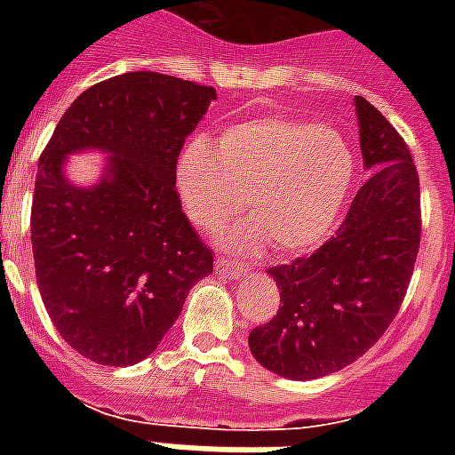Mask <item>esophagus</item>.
<instances>
[{"mask_svg": "<svg viewBox=\"0 0 455 455\" xmlns=\"http://www.w3.org/2000/svg\"><path fill=\"white\" fill-rule=\"evenodd\" d=\"M214 273L221 277H227V280H243V277H246V270L234 266L227 258H217V260H214Z\"/></svg>", "mask_w": 455, "mask_h": 455, "instance_id": "esophagus-1", "label": "esophagus"}]
</instances>
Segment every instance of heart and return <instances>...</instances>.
<instances>
[{
  "mask_svg": "<svg viewBox=\"0 0 455 455\" xmlns=\"http://www.w3.org/2000/svg\"><path fill=\"white\" fill-rule=\"evenodd\" d=\"M353 175L341 133L283 114L234 124L219 146L199 136L178 160L180 197L202 231H219L248 207L251 221L227 243L253 251L267 241L280 256H302L331 236Z\"/></svg>",
  "mask_w": 455,
  "mask_h": 455,
  "instance_id": "1",
  "label": "heart"
}]
</instances>
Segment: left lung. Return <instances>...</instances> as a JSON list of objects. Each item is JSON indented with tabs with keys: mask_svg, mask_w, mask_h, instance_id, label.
Segmentation results:
<instances>
[{
	"mask_svg": "<svg viewBox=\"0 0 455 455\" xmlns=\"http://www.w3.org/2000/svg\"><path fill=\"white\" fill-rule=\"evenodd\" d=\"M353 104L371 178L334 238L312 256L267 270L280 309L248 334L253 358L290 380L324 378L375 346L400 312L417 263L419 175L410 148L368 100Z\"/></svg>",
	"mask_w": 455,
	"mask_h": 455,
	"instance_id": "1",
	"label": "left lung"
}]
</instances>
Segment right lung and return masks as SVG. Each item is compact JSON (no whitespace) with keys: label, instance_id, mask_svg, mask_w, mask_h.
Listing matches in <instances>:
<instances>
[{"label":"right lung","instance_id":"obj_1","mask_svg":"<svg viewBox=\"0 0 455 455\" xmlns=\"http://www.w3.org/2000/svg\"><path fill=\"white\" fill-rule=\"evenodd\" d=\"M214 87L160 73L92 84L41 153L31 207L36 283L58 334L100 365H133L158 348L214 256L182 212L180 150ZM109 152L103 180L77 188L64 156Z\"/></svg>","mask_w":455,"mask_h":455}]
</instances>
